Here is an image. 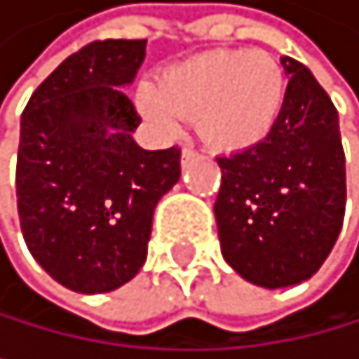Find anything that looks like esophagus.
<instances>
[{
	"mask_svg": "<svg viewBox=\"0 0 359 359\" xmlns=\"http://www.w3.org/2000/svg\"><path fill=\"white\" fill-rule=\"evenodd\" d=\"M193 157H195V150L191 146H184L182 148V161H184V164H187V161H191Z\"/></svg>",
	"mask_w": 359,
	"mask_h": 359,
	"instance_id": "obj_1",
	"label": "esophagus"
}]
</instances>
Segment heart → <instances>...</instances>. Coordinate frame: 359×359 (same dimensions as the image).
Returning a JSON list of instances; mask_svg holds the SVG:
<instances>
[{"label":"heart","mask_w":359,"mask_h":359,"mask_svg":"<svg viewBox=\"0 0 359 359\" xmlns=\"http://www.w3.org/2000/svg\"><path fill=\"white\" fill-rule=\"evenodd\" d=\"M285 89L283 67L267 51L213 49L168 67L141 92V107L161 128L195 116L209 146L243 150L272 133Z\"/></svg>","instance_id":"1"}]
</instances>
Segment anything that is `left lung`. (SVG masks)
Instances as JSON below:
<instances>
[{"label": "left lung", "mask_w": 359, "mask_h": 359, "mask_svg": "<svg viewBox=\"0 0 359 359\" xmlns=\"http://www.w3.org/2000/svg\"><path fill=\"white\" fill-rule=\"evenodd\" d=\"M290 76L272 133L218 157L215 222L224 261L245 281L287 287L308 281L344 222L346 166L339 118L306 65L283 55Z\"/></svg>", "instance_id": "8db88e82"}]
</instances>
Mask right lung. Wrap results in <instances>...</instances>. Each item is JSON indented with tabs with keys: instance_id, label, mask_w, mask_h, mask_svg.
<instances>
[{
	"instance_id": "right-lung-1",
	"label": "right lung",
	"mask_w": 359,
	"mask_h": 359,
	"mask_svg": "<svg viewBox=\"0 0 359 359\" xmlns=\"http://www.w3.org/2000/svg\"><path fill=\"white\" fill-rule=\"evenodd\" d=\"M146 40H96L57 65L26 103L18 213L29 252L57 283L101 294L146 263L152 213L180 180L177 146L144 150L123 87Z\"/></svg>"
}]
</instances>
